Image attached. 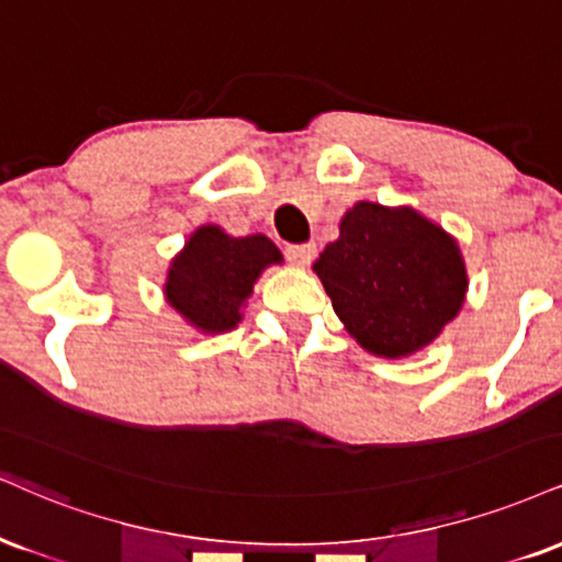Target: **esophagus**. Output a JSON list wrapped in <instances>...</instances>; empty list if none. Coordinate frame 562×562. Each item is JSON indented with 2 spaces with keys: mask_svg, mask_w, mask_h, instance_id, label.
Wrapping results in <instances>:
<instances>
[{
  "mask_svg": "<svg viewBox=\"0 0 562 562\" xmlns=\"http://www.w3.org/2000/svg\"><path fill=\"white\" fill-rule=\"evenodd\" d=\"M314 254H316L314 243H290V246H285L288 261L295 263V267H308L311 259H314Z\"/></svg>",
  "mask_w": 562,
  "mask_h": 562,
  "instance_id": "34e87169",
  "label": "esophagus"
}]
</instances>
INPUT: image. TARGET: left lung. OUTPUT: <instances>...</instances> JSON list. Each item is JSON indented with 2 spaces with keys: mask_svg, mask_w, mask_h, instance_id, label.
<instances>
[{
  "mask_svg": "<svg viewBox=\"0 0 562 562\" xmlns=\"http://www.w3.org/2000/svg\"><path fill=\"white\" fill-rule=\"evenodd\" d=\"M314 269L348 333L376 356L429 346L463 306L456 240L414 209L356 204Z\"/></svg>",
  "mask_w": 562,
  "mask_h": 562,
  "instance_id": "obj_1",
  "label": "left lung"
}]
</instances>
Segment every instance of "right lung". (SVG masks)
<instances>
[{
  "label": "right lung",
  "mask_w": 562,
  "mask_h": 562,
  "mask_svg": "<svg viewBox=\"0 0 562 562\" xmlns=\"http://www.w3.org/2000/svg\"><path fill=\"white\" fill-rule=\"evenodd\" d=\"M280 261L277 246L263 235L233 238L214 225L201 227L172 261L167 301L193 327L225 333L240 322V306L251 295L261 269Z\"/></svg>",
  "instance_id": "1"
}]
</instances>
